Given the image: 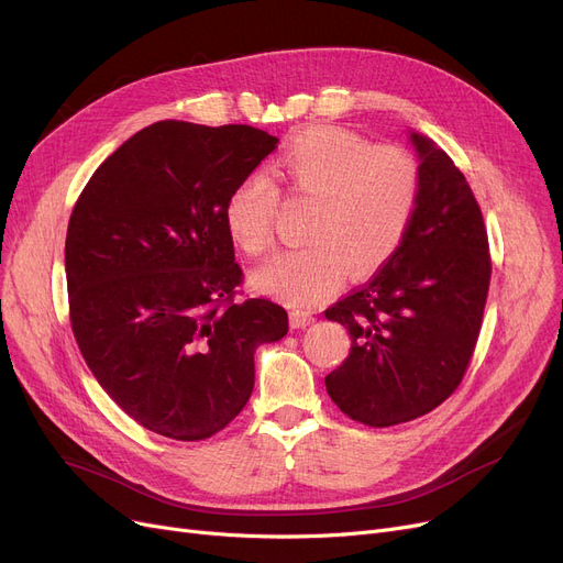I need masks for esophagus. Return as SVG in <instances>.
<instances>
[{
  "label": "esophagus",
  "instance_id": "34e87169",
  "mask_svg": "<svg viewBox=\"0 0 563 563\" xmlns=\"http://www.w3.org/2000/svg\"><path fill=\"white\" fill-rule=\"evenodd\" d=\"M288 318H290V328H307L316 320L311 311H300V309H292Z\"/></svg>",
  "mask_w": 563,
  "mask_h": 563
}]
</instances>
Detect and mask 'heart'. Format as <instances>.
<instances>
[{
  "label": "heart",
  "mask_w": 563,
  "mask_h": 563,
  "mask_svg": "<svg viewBox=\"0 0 563 563\" xmlns=\"http://www.w3.org/2000/svg\"><path fill=\"white\" fill-rule=\"evenodd\" d=\"M275 174L313 197L305 245L263 263L254 279L277 298L313 302L334 292L347 273L385 265L404 243L419 201V165L400 146H373L357 132L313 125L290 137ZM279 192L261 169L240 178L224 203V224L235 245L263 254L273 245Z\"/></svg>",
  "instance_id": "heart-1"
}]
</instances>
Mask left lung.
I'll list each match as a JSON object with an SVG mask.
<instances>
[{"mask_svg":"<svg viewBox=\"0 0 563 563\" xmlns=\"http://www.w3.org/2000/svg\"><path fill=\"white\" fill-rule=\"evenodd\" d=\"M419 201L396 254L325 311L351 355L325 378L343 415L394 426L435 410L465 376L488 298V233L453 159L410 130Z\"/></svg>","mask_w":563,"mask_h":563,"instance_id":"1","label":"left lung"}]
</instances>
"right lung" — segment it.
<instances>
[{
	"mask_svg": "<svg viewBox=\"0 0 563 563\" xmlns=\"http://www.w3.org/2000/svg\"><path fill=\"white\" fill-rule=\"evenodd\" d=\"M279 140L252 125L157 121L79 195L66 233L70 325L114 404L197 442L245 408L254 353L286 336L284 307L235 300L243 271L224 203Z\"/></svg>",
	"mask_w": 563,
	"mask_h": 563,
	"instance_id": "right-lung-1",
	"label": "right lung"
}]
</instances>
